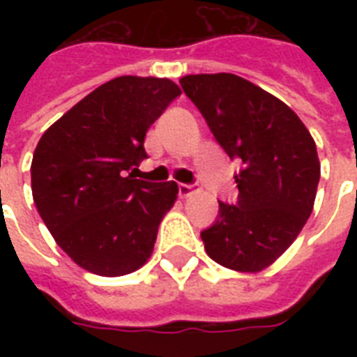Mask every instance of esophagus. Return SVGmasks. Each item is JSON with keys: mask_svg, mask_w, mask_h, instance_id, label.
I'll return each mask as SVG.
<instances>
[{"mask_svg": "<svg viewBox=\"0 0 357 357\" xmlns=\"http://www.w3.org/2000/svg\"><path fill=\"white\" fill-rule=\"evenodd\" d=\"M192 189H195V187H192V185H189V183H181L178 187V190H179V196H183V198H187V196L190 195V192H192Z\"/></svg>", "mask_w": 357, "mask_h": 357, "instance_id": "1", "label": "esophagus"}]
</instances>
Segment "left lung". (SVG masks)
<instances>
[{"mask_svg":"<svg viewBox=\"0 0 357 357\" xmlns=\"http://www.w3.org/2000/svg\"><path fill=\"white\" fill-rule=\"evenodd\" d=\"M179 85L222 150L243 162L235 206L218 202L217 222L202 231L207 255L231 271H263L313 211L321 179L315 140L293 109L238 75H185Z\"/></svg>","mask_w":357,"mask_h":357,"instance_id":"8db88e82","label":"left lung"}]
</instances>
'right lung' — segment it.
I'll return each mask as SVG.
<instances>
[{"mask_svg": "<svg viewBox=\"0 0 357 357\" xmlns=\"http://www.w3.org/2000/svg\"><path fill=\"white\" fill-rule=\"evenodd\" d=\"M179 94L170 79L114 77L38 140L31 162L33 200L55 243L85 271L123 276L153 252L178 185L128 172L148 157L146 131Z\"/></svg>", "mask_w": 357, "mask_h": 357, "instance_id": "obj_1", "label": "right lung"}]
</instances>
